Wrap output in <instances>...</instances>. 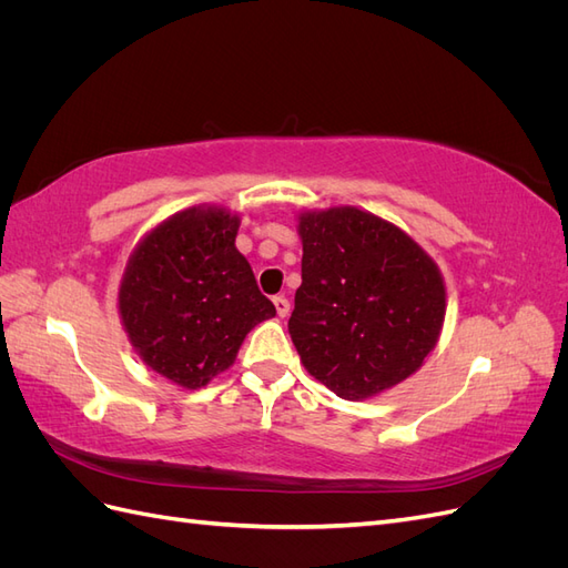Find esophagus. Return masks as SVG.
<instances>
[{
  "label": "esophagus",
  "mask_w": 568,
  "mask_h": 568,
  "mask_svg": "<svg viewBox=\"0 0 568 568\" xmlns=\"http://www.w3.org/2000/svg\"><path fill=\"white\" fill-rule=\"evenodd\" d=\"M272 303H274V307H277V315H280V317H286V315H288V311H291V303H288V298H284V296H274V298H272Z\"/></svg>",
  "instance_id": "esophagus-1"
}]
</instances>
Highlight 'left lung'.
Segmentation results:
<instances>
[{
  "mask_svg": "<svg viewBox=\"0 0 568 568\" xmlns=\"http://www.w3.org/2000/svg\"><path fill=\"white\" fill-rule=\"evenodd\" d=\"M301 286L288 317L305 369L343 400L415 374L445 317L436 263L390 222L353 205L298 217Z\"/></svg>",
  "mask_w": 568,
  "mask_h": 568,
  "instance_id": "obj_1",
  "label": "left lung"
}]
</instances>
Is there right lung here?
Instances as JSON below:
<instances>
[{"label": "right lung", "instance_id": "obj_1", "mask_svg": "<svg viewBox=\"0 0 568 568\" xmlns=\"http://www.w3.org/2000/svg\"><path fill=\"white\" fill-rule=\"evenodd\" d=\"M239 217L186 209L134 248L118 311L134 351L165 379L201 388L225 372L255 324L277 315L236 251Z\"/></svg>", "mask_w": 568, "mask_h": 568}]
</instances>
